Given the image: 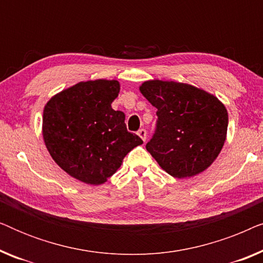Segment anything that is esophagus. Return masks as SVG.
<instances>
[{
  "instance_id": "obj_1",
  "label": "esophagus",
  "mask_w": 263,
  "mask_h": 263,
  "mask_svg": "<svg viewBox=\"0 0 263 263\" xmlns=\"http://www.w3.org/2000/svg\"><path fill=\"white\" fill-rule=\"evenodd\" d=\"M138 135L140 136V138L142 139V141H143V142L146 141V136H147V132H146V129H140V130L138 132Z\"/></svg>"
}]
</instances>
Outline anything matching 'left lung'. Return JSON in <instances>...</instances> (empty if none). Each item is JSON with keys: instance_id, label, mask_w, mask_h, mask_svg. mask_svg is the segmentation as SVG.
<instances>
[{"instance_id": "1", "label": "left lung", "mask_w": 263, "mask_h": 263, "mask_svg": "<svg viewBox=\"0 0 263 263\" xmlns=\"http://www.w3.org/2000/svg\"><path fill=\"white\" fill-rule=\"evenodd\" d=\"M142 96L157 107V129L147 142L159 166L176 178L210 167L224 146L229 115L217 97L183 82L148 80Z\"/></svg>"}]
</instances>
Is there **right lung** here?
Returning a JSON list of instances; mask_svg holds the SVG:
<instances>
[{"instance_id": "1", "label": "right lung", "mask_w": 263, "mask_h": 263, "mask_svg": "<svg viewBox=\"0 0 263 263\" xmlns=\"http://www.w3.org/2000/svg\"><path fill=\"white\" fill-rule=\"evenodd\" d=\"M117 80L81 81L57 93L43 112V139L55 163L71 177L99 185L142 145L127 130L122 111L111 103L120 93Z\"/></svg>"}]
</instances>
